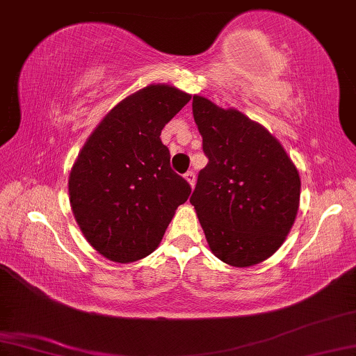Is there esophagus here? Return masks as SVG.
<instances>
[{
  "mask_svg": "<svg viewBox=\"0 0 356 356\" xmlns=\"http://www.w3.org/2000/svg\"><path fill=\"white\" fill-rule=\"evenodd\" d=\"M184 178H186V181L189 183L191 188H194V184H195V175H194V172H188V173L184 175Z\"/></svg>",
  "mask_w": 356,
  "mask_h": 356,
  "instance_id": "34e87169",
  "label": "esophagus"
}]
</instances>
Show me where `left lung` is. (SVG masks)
I'll list each match as a JSON object with an SVG mask.
<instances>
[{
  "mask_svg": "<svg viewBox=\"0 0 356 356\" xmlns=\"http://www.w3.org/2000/svg\"><path fill=\"white\" fill-rule=\"evenodd\" d=\"M194 121L209 163L191 204L218 259L250 267L275 253L296 220L299 172L264 125L194 95Z\"/></svg>",
  "mask_w": 356,
  "mask_h": 356,
  "instance_id": "obj_1",
  "label": "left lung"
}]
</instances>
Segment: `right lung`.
Wrapping results in <instances>:
<instances>
[{
	"label": "right lung",
	"mask_w": 356,
	"mask_h": 356,
	"mask_svg": "<svg viewBox=\"0 0 356 356\" xmlns=\"http://www.w3.org/2000/svg\"><path fill=\"white\" fill-rule=\"evenodd\" d=\"M191 100L168 84H149L119 102L71 167L70 205L90 247L114 262L146 258L157 247L191 186L170 167L165 124Z\"/></svg>",
	"instance_id": "obj_1"
}]
</instances>
